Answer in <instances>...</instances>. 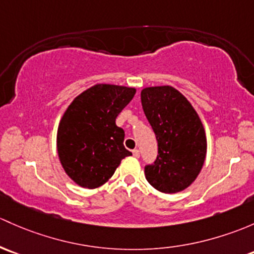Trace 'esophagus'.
<instances>
[{
  "label": "esophagus",
  "instance_id": "esophagus-1",
  "mask_svg": "<svg viewBox=\"0 0 254 254\" xmlns=\"http://www.w3.org/2000/svg\"><path fill=\"white\" fill-rule=\"evenodd\" d=\"M132 154H134L135 158H138V157H140V151H138V149H134V151H132Z\"/></svg>",
  "mask_w": 254,
  "mask_h": 254
}]
</instances>
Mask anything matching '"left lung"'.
I'll return each mask as SVG.
<instances>
[{
    "instance_id": "obj_1",
    "label": "left lung",
    "mask_w": 254,
    "mask_h": 254,
    "mask_svg": "<svg viewBox=\"0 0 254 254\" xmlns=\"http://www.w3.org/2000/svg\"><path fill=\"white\" fill-rule=\"evenodd\" d=\"M141 103L158 141L156 162L145 167L146 179L163 193L185 190L198 176L207 154L201 118L188 98L168 85L142 89Z\"/></svg>"
}]
</instances>
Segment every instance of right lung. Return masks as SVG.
Here are the masks:
<instances>
[{"label":"right lung","mask_w":254,"mask_h":254,"mask_svg":"<svg viewBox=\"0 0 254 254\" xmlns=\"http://www.w3.org/2000/svg\"><path fill=\"white\" fill-rule=\"evenodd\" d=\"M135 93L134 87L96 84L64 112L57 130L58 157L65 174L81 188L102 186L122 159L131 156L116 119Z\"/></svg>","instance_id":"obj_1"}]
</instances>
